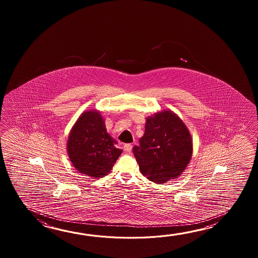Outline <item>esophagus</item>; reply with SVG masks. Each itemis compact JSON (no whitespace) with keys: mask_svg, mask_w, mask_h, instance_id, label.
<instances>
[{"mask_svg":"<svg viewBox=\"0 0 258 258\" xmlns=\"http://www.w3.org/2000/svg\"><path fill=\"white\" fill-rule=\"evenodd\" d=\"M132 148H133V147H132L131 144H125V145L123 146V150H124L125 152H127V153H130V152H131Z\"/></svg>","mask_w":258,"mask_h":258,"instance_id":"34e87169","label":"esophagus"}]
</instances>
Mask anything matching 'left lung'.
<instances>
[{
  "label": "left lung",
  "mask_w": 258,
  "mask_h": 258,
  "mask_svg": "<svg viewBox=\"0 0 258 258\" xmlns=\"http://www.w3.org/2000/svg\"><path fill=\"white\" fill-rule=\"evenodd\" d=\"M133 152L139 170L156 183L178 178L186 169L192 155V139L181 118L170 110L146 119L145 134Z\"/></svg>",
  "instance_id": "1"
}]
</instances>
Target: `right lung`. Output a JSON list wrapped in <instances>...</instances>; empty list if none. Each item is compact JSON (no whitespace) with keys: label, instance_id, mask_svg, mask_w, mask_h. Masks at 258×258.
<instances>
[{"label":"right lung","instance_id":"1","mask_svg":"<svg viewBox=\"0 0 258 258\" xmlns=\"http://www.w3.org/2000/svg\"><path fill=\"white\" fill-rule=\"evenodd\" d=\"M118 142L108 134L100 111H84L72 127L67 140V154L80 173L99 179L110 173L121 154Z\"/></svg>","mask_w":258,"mask_h":258}]
</instances>
